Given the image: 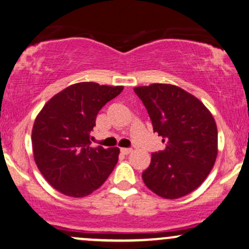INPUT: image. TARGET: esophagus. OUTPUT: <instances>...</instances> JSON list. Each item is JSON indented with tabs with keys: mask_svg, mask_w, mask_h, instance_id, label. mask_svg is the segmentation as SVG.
<instances>
[{
	"mask_svg": "<svg viewBox=\"0 0 249 249\" xmlns=\"http://www.w3.org/2000/svg\"><path fill=\"white\" fill-rule=\"evenodd\" d=\"M121 152L124 155H128V154L132 153V148H121Z\"/></svg>",
	"mask_w": 249,
	"mask_h": 249,
	"instance_id": "esophagus-1",
	"label": "esophagus"
}]
</instances>
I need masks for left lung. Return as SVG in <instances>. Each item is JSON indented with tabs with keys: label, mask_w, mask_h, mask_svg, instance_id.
I'll return each instance as SVG.
<instances>
[{
	"label": "left lung",
	"mask_w": 249,
	"mask_h": 249,
	"mask_svg": "<svg viewBox=\"0 0 249 249\" xmlns=\"http://www.w3.org/2000/svg\"><path fill=\"white\" fill-rule=\"evenodd\" d=\"M134 92L146 107L154 132L166 143L164 150L152 154L143 182L164 199L190 194L215 164V119L199 99L175 85L152 84L135 87Z\"/></svg>",
	"instance_id": "8db88e82"
}]
</instances>
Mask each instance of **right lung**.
Instances as JSON below:
<instances>
[{"label": "right lung", "instance_id": "add662e5", "mask_svg": "<svg viewBox=\"0 0 249 249\" xmlns=\"http://www.w3.org/2000/svg\"><path fill=\"white\" fill-rule=\"evenodd\" d=\"M123 86L71 85L53 96L32 130L34 161L46 180L61 193L83 197L97 190L117 164L119 148L90 147V132L102 107Z\"/></svg>", "mask_w": 249, "mask_h": 249}]
</instances>
